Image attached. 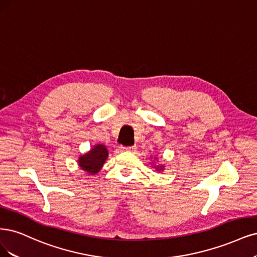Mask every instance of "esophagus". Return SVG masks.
<instances>
[{"mask_svg": "<svg viewBox=\"0 0 257 257\" xmlns=\"http://www.w3.org/2000/svg\"><path fill=\"white\" fill-rule=\"evenodd\" d=\"M123 150H125L127 152H134L136 148L135 147H127V148H123Z\"/></svg>", "mask_w": 257, "mask_h": 257, "instance_id": "esophagus-1", "label": "esophagus"}]
</instances>
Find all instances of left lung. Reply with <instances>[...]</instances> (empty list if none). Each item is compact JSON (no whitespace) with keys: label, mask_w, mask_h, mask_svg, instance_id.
<instances>
[{"label":"left lung","mask_w":257,"mask_h":257,"mask_svg":"<svg viewBox=\"0 0 257 257\" xmlns=\"http://www.w3.org/2000/svg\"><path fill=\"white\" fill-rule=\"evenodd\" d=\"M155 159H157L156 156H154V161ZM152 167L154 168V169L157 171V172H162L165 170V166L164 165H154V162L152 163Z\"/></svg>","instance_id":"left-lung-1"}]
</instances>
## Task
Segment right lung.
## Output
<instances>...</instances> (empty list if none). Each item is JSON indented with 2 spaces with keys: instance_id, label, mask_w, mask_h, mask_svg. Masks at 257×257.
Segmentation results:
<instances>
[{
  "instance_id": "1",
  "label": "right lung",
  "mask_w": 257,
  "mask_h": 257,
  "mask_svg": "<svg viewBox=\"0 0 257 257\" xmlns=\"http://www.w3.org/2000/svg\"><path fill=\"white\" fill-rule=\"evenodd\" d=\"M108 157V150L104 145L98 144L92 147L89 151L82 154L77 159L79 168L90 175L99 173Z\"/></svg>"
}]
</instances>
